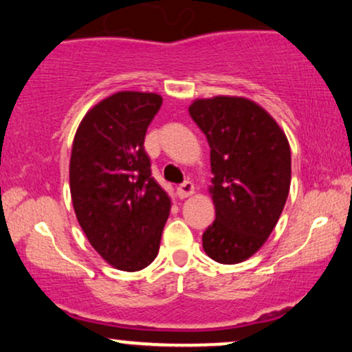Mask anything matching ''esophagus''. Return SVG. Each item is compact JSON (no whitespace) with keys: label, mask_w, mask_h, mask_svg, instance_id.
<instances>
[{"label":"esophagus","mask_w":352,"mask_h":352,"mask_svg":"<svg viewBox=\"0 0 352 352\" xmlns=\"http://www.w3.org/2000/svg\"><path fill=\"white\" fill-rule=\"evenodd\" d=\"M176 194H177V197H181V199H186V197L192 196V194H194V184L191 183V181H184L183 184H179L176 188Z\"/></svg>","instance_id":"esophagus-1"}]
</instances>
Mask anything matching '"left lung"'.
<instances>
[{
	"instance_id": "8db88e82",
	"label": "left lung",
	"mask_w": 352,
	"mask_h": 352,
	"mask_svg": "<svg viewBox=\"0 0 352 352\" xmlns=\"http://www.w3.org/2000/svg\"><path fill=\"white\" fill-rule=\"evenodd\" d=\"M189 115L210 146L216 221L202 234L210 258L232 265L275 229L292 181L290 144L262 107L243 97L194 100Z\"/></svg>"
}]
</instances>
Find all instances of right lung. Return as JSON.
I'll use <instances>...</instances> for the list:
<instances>
[{"mask_svg": "<svg viewBox=\"0 0 352 352\" xmlns=\"http://www.w3.org/2000/svg\"><path fill=\"white\" fill-rule=\"evenodd\" d=\"M158 94L117 92L87 111L70 155V196L90 245L118 270L156 258L171 199L151 177L144 135Z\"/></svg>", "mask_w": 352, "mask_h": 352, "instance_id": "obj_1", "label": "right lung"}]
</instances>
